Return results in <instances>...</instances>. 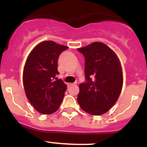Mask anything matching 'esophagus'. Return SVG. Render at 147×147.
I'll return each mask as SVG.
<instances>
[{
  "label": "esophagus",
  "instance_id": "esophagus-1",
  "mask_svg": "<svg viewBox=\"0 0 147 147\" xmlns=\"http://www.w3.org/2000/svg\"><path fill=\"white\" fill-rule=\"evenodd\" d=\"M74 85H76V83H69V84H67V87L74 86Z\"/></svg>",
  "mask_w": 147,
  "mask_h": 147
}]
</instances>
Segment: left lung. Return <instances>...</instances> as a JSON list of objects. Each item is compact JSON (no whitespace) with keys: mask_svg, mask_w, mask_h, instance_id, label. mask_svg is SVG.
Instances as JSON below:
<instances>
[{"mask_svg":"<svg viewBox=\"0 0 147 147\" xmlns=\"http://www.w3.org/2000/svg\"><path fill=\"white\" fill-rule=\"evenodd\" d=\"M85 59L86 82L80 85L77 102L84 111L93 115L107 113L117 102L123 72L113 51L101 42L78 49Z\"/></svg>","mask_w":147,"mask_h":147,"instance_id":"obj_1","label":"left lung"}]
</instances>
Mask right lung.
Returning <instances> with one entry per match:
<instances>
[{"label":"right lung","mask_w":147,"mask_h":147,"mask_svg":"<svg viewBox=\"0 0 147 147\" xmlns=\"http://www.w3.org/2000/svg\"><path fill=\"white\" fill-rule=\"evenodd\" d=\"M67 46L43 41L31 51L23 68V87L27 98L39 113L51 114L59 109L67 85L58 80L57 62Z\"/></svg>","instance_id":"1"}]
</instances>
